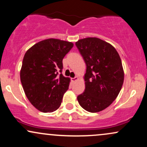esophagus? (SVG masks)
Returning a JSON list of instances; mask_svg holds the SVG:
<instances>
[{
	"mask_svg": "<svg viewBox=\"0 0 147 147\" xmlns=\"http://www.w3.org/2000/svg\"><path fill=\"white\" fill-rule=\"evenodd\" d=\"M77 79H78V77H74V78H72L71 80H72V82H75V81H77Z\"/></svg>",
	"mask_w": 147,
	"mask_h": 147,
	"instance_id": "esophagus-1",
	"label": "esophagus"
}]
</instances>
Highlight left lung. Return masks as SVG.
<instances>
[{"label":"left lung","instance_id":"left-lung-1","mask_svg":"<svg viewBox=\"0 0 147 147\" xmlns=\"http://www.w3.org/2000/svg\"><path fill=\"white\" fill-rule=\"evenodd\" d=\"M75 45L86 65L85 90L77 100L86 111L99 112L120 92L124 82L122 61L113 46L98 38H83Z\"/></svg>","mask_w":147,"mask_h":147}]
</instances>
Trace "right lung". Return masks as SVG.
I'll list each match as a JSON object with an SVG mask.
<instances>
[{
    "label": "right lung",
    "mask_w": 147,
    "mask_h": 147,
    "mask_svg": "<svg viewBox=\"0 0 147 147\" xmlns=\"http://www.w3.org/2000/svg\"><path fill=\"white\" fill-rule=\"evenodd\" d=\"M72 47L71 42L49 38L25 54L21 82L28 99L38 111L52 112L60 106L70 83V79L62 75V61Z\"/></svg>",
    "instance_id": "right-lung-1"
}]
</instances>
